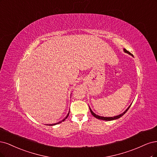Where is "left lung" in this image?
<instances>
[{"instance_id": "8db88e82", "label": "left lung", "mask_w": 157, "mask_h": 157, "mask_svg": "<svg viewBox=\"0 0 157 157\" xmlns=\"http://www.w3.org/2000/svg\"><path fill=\"white\" fill-rule=\"evenodd\" d=\"M123 51H124V52H125V53H128V54H129V55H132H132L129 52H128L127 50H126V49H123ZM131 104L128 106V108L126 109L124 112H123V113H121L120 115H116V116H114V117H102V116H100V115H97V114H95L93 111H92V109H90V108L89 107V109H90V113H91V114L94 116V117H95V118H97V119H100V120H104V121H113V120H115V119H119V118H120V117H122V116L126 112L128 111V109L130 108V105H131Z\"/></svg>"}]
</instances>
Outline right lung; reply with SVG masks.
I'll return each mask as SVG.
<instances>
[{
	"mask_svg": "<svg viewBox=\"0 0 157 157\" xmlns=\"http://www.w3.org/2000/svg\"><path fill=\"white\" fill-rule=\"evenodd\" d=\"M69 113H70V112H68V113L67 114V116H66V117H65V118L64 119H63L61 121H59V122H58V123H55V124H48V125H49V126H52V125H55V124H59V123H62L63 122V121H64L66 119H67V117H68V115H69ZM47 125V124H46Z\"/></svg>",
	"mask_w": 157,
	"mask_h": 157,
	"instance_id": "1",
	"label": "right lung"
}]
</instances>
